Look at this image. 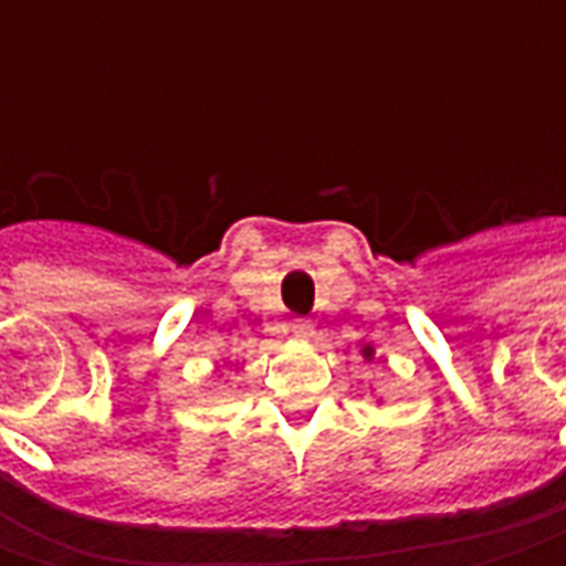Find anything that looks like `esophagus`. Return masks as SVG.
Returning a JSON list of instances; mask_svg holds the SVG:
<instances>
[{"label": "esophagus", "instance_id": "obj_1", "mask_svg": "<svg viewBox=\"0 0 566 566\" xmlns=\"http://www.w3.org/2000/svg\"><path fill=\"white\" fill-rule=\"evenodd\" d=\"M293 334H295V337H302V339L312 337V334H315V324H312V317H295Z\"/></svg>", "mask_w": 566, "mask_h": 566}]
</instances>
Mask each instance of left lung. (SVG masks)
<instances>
[{"label": "left lung", "mask_w": 566, "mask_h": 566, "mask_svg": "<svg viewBox=\"0 0 566 566\" xmlns=\"http://www.w3.org/2000/svg\"><path fill=\"white\" fill-rule=\"evenodd\" d=\"M365 356H371V349H368V346H365Z\"/></svg>", "instance_id": "1"}]
</instances>
